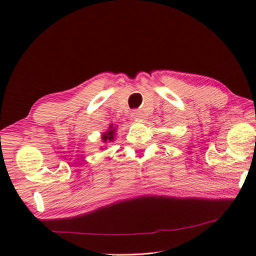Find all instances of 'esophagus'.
Returning <instances> with one entry per match:
<instances>
[{"mask_svg":"<svg viewBox=\"0 0 256 256\" xmlns=\"http://www.w3.org/2000/svg\"><path fill=\"white\" fill-rule=\"evenodd\" d=\"M132 118L136 120H141L142 118V112L140 110H133L132 112Z\"/></svg>","mask_w":256,"mask_h":256,"instance_id":"1","label":"esophagus"}]
</instances>
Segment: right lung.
Returning <instances> with one entry per match:
<instances>
[{
    "instance_id": "right-lung-1",
    "label": "right lung",
    "mask_w": 256,
    "mask_h": 256,
    "mask_svg": "<svg viewBox=\"0 0 256 256\" xmlns=\"http://www.w3.org/2000/svg\"><path fill=\"white\" fill-rule=\"evenodd\" d=\"M116 125L114 124H110L107 131L102 133V140L104 144H110V142H112L115 140V136H116Z\"/></svg>"
}]
</instances>
